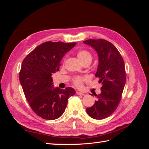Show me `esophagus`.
I'll list each match as a JSON object with an SVG mask.
<instances>
[{"instance_id": "34e87169", "label": "esophagus", "mask_w": 149, "mask_h": 149, "mask_svg": "<svg viewBox=\"0 0 149 149\" xmlns=\"http://www.w3.org/2000/svg\"><path fill=\"white\" fill-rule=\"evenodd\" d=\"M76 94H77V95H81V96L84 95V93H81V92H79V91H76Z\"/></svg>"}]
</instances>
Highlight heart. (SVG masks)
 I'll list each match as a JSON object with an SVG mask.
<instances>
[{
	"label": "heart",
	"instance_id": "heart-1",
	"mask_svg": "<svg viewBox=\"0 0 149 149\" xmlns=\"http://www.w3.org/2000/svg\"><path fill=\"white\" fill-rule=\"evenodd\" d=\"M77 56L78 58V59H79L81 62H82L83 64L86 62H91L93 58L92 54H91V52L85 49H81L78 50L77 52ZM88 80H89V78L87 77L76 76L73 79L72 82L75 86L80 88L83 86L84 82L87 81Z\"/></svg>",
	"mask_w": 149,
	"mask_h": 149
}]
</instances>
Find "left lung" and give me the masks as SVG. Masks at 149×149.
Masks as SVG:
<instances>
[{
	"label": "left lung",
	"mask_w": 149,
	"mask_h": 149,
	"mask_svg": "<svg viewBox=\"0 0 149 149\" xmlns=\"http://www.w3.org/2000/svg\"><path fill=\"white\" fill-rule=\"evenodd\" d=\"M84 42L97 52L99 64L95 76L102 84L101 93L95 95L97 99L95 104L86 111L92 118L102 120L116 110L122 99L126 81L124 61L114 45L107 40L89 39Z\"/></svg>",
	"instance_id": "1"
}]
</instances>
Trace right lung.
<instances>
[{"label":"right lung","mask_w":149,"mask_h":149,"mask_svg":"<svg viewBox=\"0 0 149 149\" xmlns=\"http://www.w3.org/2000/svg\"><path fill=\"white\" fill-rule=\"evenodd\" d=\"M76 42L48 41L37 47L22 62L19 77L24 95L33 111L45 120L61 116L68 98L75 91L53 88L52 74L59 71L60 61Z\"/></svg>","instance_id":"obj_1"}]
</instances>
